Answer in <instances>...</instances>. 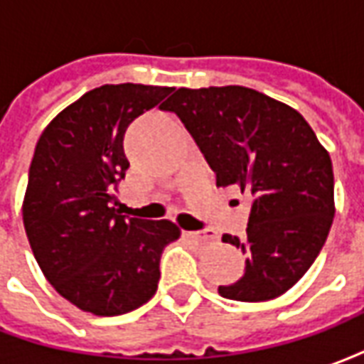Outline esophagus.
<instances>
[{
  "label": "esophagus",
  "instance_id": "obj_1",
  "mask_svg": "<svg viewBox=\"0 0 364 364\" xmlns=\"http://www.w3.org/2000/svg\"><path fill=\"white\" fill-rule=\"evenodd\" d=\"M187 236L193 237V240H197V242H200V244H210V242H214V240H216V234H214L213 230H203V232H189Z\"/></svg>",
  "mask_w": 364,
  "mask_h": 364
}]
</instances>
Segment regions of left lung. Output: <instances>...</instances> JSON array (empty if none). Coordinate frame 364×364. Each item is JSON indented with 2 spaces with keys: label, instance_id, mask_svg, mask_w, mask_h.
I'll return each mask as SVG.
<instances>
[{
  "label": "left lung",
  "instance_id": "obj_1",
  "mask_svg": "<svg viewBox=\"0 0 364 364\" xmlns=\"http://www.w3.org/2000/svg\"><path fill=\"white\" fill-rule=\"evenodd\" d=\"M175 112L216 173L218 187L252 195L245 237L222 242L245 253V271L220 296L261 302L281 296L310 269L333 222V169L304 117L259 91L181 87Z\"/></svg>",
  "mask_w": 364,
  "mask_h": 364
}]
</instances>
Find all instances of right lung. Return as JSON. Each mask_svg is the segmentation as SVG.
Instances as JSON below:
<instances>
[{
    "mask_svg": "<svg viewBox=\"0 0 364 364\" xmlns=\"http://www.w3.org/2000/svg\"><path fill=\"white\" fill-rule=\"evenodd\" d=\"M171 91L101 85L66 107L36 142L25 232L44 277L83 312L119 316L146 304L158 290L161 252L179 237L173 222L130 218L114 208L130 166L124 132Z\"/></svg>",
    "mask_w": 364,
    "mask_h": 364,
    "instance_id": "1",
    "label": "right lung"
}]
</instances>
